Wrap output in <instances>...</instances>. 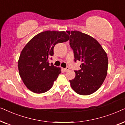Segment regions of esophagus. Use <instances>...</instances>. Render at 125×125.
<instances>
[{
  "instance_id": "34e87169",
  "label": "esophagus",
  "mask_w": 125,
  "mask_h": 125,
  "mask_svg": "<svg viewBox=\"0 0 125 125\" xmlns=\"http://www.w3.org/2000/svg\"><path fill=\"white\" fill-rule=\"evenodd\" d=\"M63 70H64V72H67V71H69V68L66 67V68H64V69H63Z\"/></svg>"
}]
</instances>
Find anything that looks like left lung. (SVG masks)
<instances>
[{
	"label": "left lung",
	"instance_id": "obj_1",
	"mask_svg": "<svg viewBox=\"0 0 125 125\" xmlns=\"http://www.w3.org/2000/svg\"><path fill=\"white\" fill-rule=\"evenodd\" d=\"M73 49L74 61H81L76 76L69 80L72 88L80 95L96 92L103 83L107 73L108 59L100 44L90 36L77 31H66Z\"/></svg>",
	"mask_w": 125,
	"mask_h": 125
}]
</instances>
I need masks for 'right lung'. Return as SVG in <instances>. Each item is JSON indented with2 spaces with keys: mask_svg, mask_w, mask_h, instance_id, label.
Returning <instances> with one entry per match:
<instances>
[{
  "mask_svg": "<svg viewBox=\"0 0 125 125\" xmlns=\"http://www.w3.org/2000/svg\"><path fill=\"white\" fill-rule=\"evenodd\" d=\"M69 40L65 31H46L37 34L22 50L18 61L20 77L27 88L35 93H42L52 88L61 73L48 59L53 55L56 44Z\"/></svg>",
  "mask_w": 125,
  "mask_h": 125,
  "instance_id": "add662e5",
  "label": "right lung"
}]
</instances>
